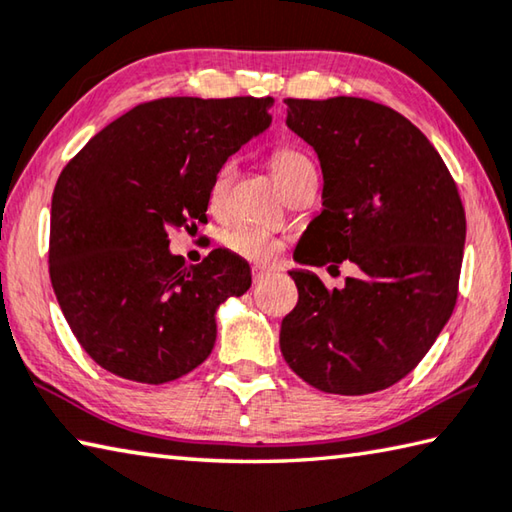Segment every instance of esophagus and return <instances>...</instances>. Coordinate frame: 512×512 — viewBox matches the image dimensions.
Listing matches in <instances>:
<instances>
[{"label": "esophagus", "instance_id": "34e87169", "mask_svg": "<svg viewBox=\"0 0 512 512\" xmlns=\"http://www.w3.org/2000/svg\"><path fill=\"white\" fill-rule=\"evenodd\" d=\"M273 273L268 271V268H262V266H255L253 268V284H262L264 280H268Z\"/></svg>", "mask_w": 512, "mask_h": 512}]
</instances>
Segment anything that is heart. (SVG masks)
<instances>
[{"instance_id":"1","label":"heart","mask_w":512,"mask_h":512,"mask_svg":"<svg viewBox=\"0 0 512 512\" xmlns=\"http://www.w3.org/2000/svg\"><path fill=\"white\" fill-rule=\"evenodd\" d=\"M311 165L313 163L309 156L302 154L300 150H295V147L280 145L271 152V167L277 176V181L282 183V188L297 172ZM230 181H232V163H224L217 170L215 179H212V185H210L212 206H219V203L224 201L226 192L230 188ZM221 244H224V248L230 250L232 255L244 257L246 262H255V264H271L282 250L280 239H277L273 232L257 226H248V224L230 228L224 235V239H221Z\"/></svg>"}]
</instances>
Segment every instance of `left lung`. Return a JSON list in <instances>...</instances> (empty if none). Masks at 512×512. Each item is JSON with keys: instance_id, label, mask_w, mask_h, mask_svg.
<instances>
[{"instance_id": "left-lung-1", "label": "left lung", "mask_w": 512, "mask_h": 512, "mask_svg": "<svg viewBox=\"0 0 512 512\" xmlns=\"http://www.w3.org/2000/svg\"><path fill=\"white\" fill-rule=\"evenodd\" d=\"M286 125L320 159L322 212L295 259L360 268L345 288L291 271L295 309L282 356L327 394L380 392L423 360L457 304L466 210L457 183L421 129L365 98H286Z\"/></svg>"}]
</instances>
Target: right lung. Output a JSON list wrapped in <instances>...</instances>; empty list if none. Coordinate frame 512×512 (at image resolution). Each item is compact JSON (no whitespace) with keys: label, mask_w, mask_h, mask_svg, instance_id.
Here are the masks:
<instances>
[{"label":"right lung","mask_w":512,"mask_h":512,"mask_svg":"<svg viewBox=\"0 0 512 512\" xmlns=\"http://www.w3.org/2000/svg\"><path fill=\"white\" fill-rule=\"evenodd\" d=\"M273 98H159L129 109L64 167L51 201L49 275L73 336L136 383H170L217 340V306L250 288V266L215 248L190 266L170 232L206 221L210 185L271 125Z\"/></svg>","instance_id":"right-lung-1"}]
</instances>
